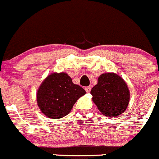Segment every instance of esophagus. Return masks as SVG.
Wrapping results in <instances>:
<instances>
[{"mask_svg":"<svg viewBox=\"0 0 159 159\" xmlns=\"http://www.w3.org/2000/svg\"><path fill=\"white\" fill-rule=\"evenodd\" d=\"M85 90H86V93H89L91 90V87L90 86H86V87H85Z\"/></svg>","mask_w":159,"mask_h":159,"instance_id":"obj_1","label":"esophagus"}]
</instances>
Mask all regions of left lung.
<instances>
[{
  "label": "left lung",
  "mask_w": 159,
  "mask_h": 159,
  "mask_svg": "<svg viewBox=\"0 0 159 159\" xmlns=\"http://www.w3.org/2000/svg\"><path fill=\"white\" fill-rule=\"evenodd\" d=\"M90 93L99 111L107 117L125 112L130 100L129 89L125 80L113 73L100 75Z\"/></svg>",
  "instance_id": "left-lung-1"
}]
</instances>
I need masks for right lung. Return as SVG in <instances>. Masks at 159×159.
Wrapping results in <instances>:
<instances>
[{
    "label": "right lung",
    "instance_id": "1",
    "mask_svg": "<svg viewBox=\"0 0 159 159\" xmlns=\"http://www.w3.org/2000/svg\"><path fill=\"white\" fill-rule=\"evenodd\" d=\"M86 93L66 73H52L42 82L37 93V103L48 117L58 119L70 114L76 100Z\"/></svg>",
    "mask_w": 159,
    "mask_h": 159
}]
</instances>
